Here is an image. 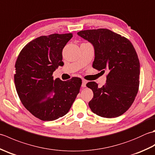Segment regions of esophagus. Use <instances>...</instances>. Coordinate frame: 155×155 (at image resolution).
Wrapping results in <instances>:
<instances>
[{
	"instance_id": "esophagus-1",
	"label": "esophagus",
	"mask_w": 155,
	"mask_h": 155,
	"mask_svg": "<svg viewBox=\"0 0 155 155\" xmlns=\"http://www.w3.org/2000/svg\"><path fill=\"white\" fill-rule=\"evenodd\" d=\"M83 83H82V87H86V84H87V81H86V80H84V79H83Z\"/></svg>"
}]
</instances>
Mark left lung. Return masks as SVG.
I'll use <instances>...</instances> for the list:
<instances>
[{"label":"left lung","instance_id":"8db88e82","mask_svg":"<svg viewBox=\"0 0 155 155\" xmlns=\"http://www.w3.org/2000/svg\"><path fill=\"white\" fill-rule=\"evenodd\" d=\"M77 34L93 45V67L108 71L107 83L102 87L94 81L87 84L93 92L90 108L102 117L120 116L130 107L139 91L140 62L135 49L128 38L107 28Z\"/></svg>","mask_w":155,"mask_h":155}]
</instances>
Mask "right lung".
<instances>
[{"mask_svg": "<svg viewBox=\"0 0 155 155\" xmlns=\"http://www.w3.org/2000/svg\"><path fill=\"white\" fill-rule=\"evenodd\" d=\"M72 37V33L41 36L26 45L16 61L15 84L20 100L41 120L63 117L79 93L80 78L62 81L52 77L56 68L64 64L62 49Z\"/></svg>", "mask_w": 155, "mask_h": 155, "instance_id": "1", "label": "right lung"}]
</instances>
